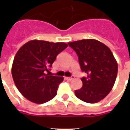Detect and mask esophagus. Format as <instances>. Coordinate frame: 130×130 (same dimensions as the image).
Here are the masks:
<instances>
[{"mask_svg":"<svg viewBox=\"0 0 130 130\" xmlns=\"http://www.w3.org/2000/svg\"><path fill=\"white\" fill-rule=\"evenodd\" d=\"M74 79V76H72L71 77H66V79L68 80V81H72V79Z\"/></svg>","mask_w":130,"mask_h":130,"instance_id":"1","label":"esophagus"}]
</instances>
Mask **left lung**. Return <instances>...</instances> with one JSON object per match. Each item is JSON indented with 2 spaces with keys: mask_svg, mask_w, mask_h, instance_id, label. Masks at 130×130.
<instances>
[{
  "mask_svg": "<svg viewBox=\"0 0 130 130\" xmlns=\"http://www.w3.org/2000/svg\"><path fill=\"white\" fill-rule=\"evenodd\" d=\"M69 46L76 51L82 72L83 86L75 90V95L87 103H97L111 90L118 74V63L110 48L94 39L72 42Z\"/></svg>",
  "mask_w": 130,
  "mask_h": 130,
  "instance_id": "left-lung-1",
  "label": "left lung"
}]
</instances>
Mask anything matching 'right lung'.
<instances>
[{
    "label": "right lung",
    "instance_id": "obj_1",
    "mask_svg": "<svg viewBox=\"0 0 130 130\" xmlns=\"http://www.w3.org/2000/svg\"><path fill=\"white\" fill-rule=\"evenodd\" d=\"M65 42L30 40L16 54L12 75L17 89L32 102L45 103L56 95L63 77L45 74L51 68L58 54L68 47Z\"/></svg>",
    "mask_w": 130,
    "mask_h": 130
}]
</instances>
